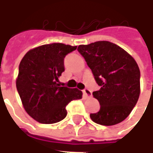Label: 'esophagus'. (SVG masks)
Segmentation results:
<instances>
[{
	"mask_svg": "<svg viewBox=\"0 0 153 153\" xmlns=\"http://www.w3.org/2000/svg\"><path fill=\"white\" fill-rule=\"evenodd\" d=\"M83 96H84L85 98H88V97H90L92 96V92L89 89H88V88H85L84 90H83Z\"/></svg>",
	"mask_w": 153,
	"mask_h": 153,
	"instance_id": "34e87169",
	"label": "esophagus"
}]
</instances>
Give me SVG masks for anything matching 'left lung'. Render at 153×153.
Here are the masks:
<instances>
[{
    "instance_id": "8db88e82",
    "label": "left lung",
    "mask_w": 153,
    "mask_h": 153,
    "mask_svg": "<svg viewBox=\"0 0 153 153\" xmlns=\"http://www.w3.org/2000/svg\"><path fill=\"white\" fill-rule=\"evenodd\" d=\"M78 51L101 86L93 93L101 106L99 111L90 114L92 120L106 126L122 122L134 109L140 94L137 62L126 51L107 41L79 45Z\"/></svg>"
}]
</instances>
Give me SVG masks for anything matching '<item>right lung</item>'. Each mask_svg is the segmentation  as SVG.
Wrapping results in <instances>:
<instances>
[{
  "label": "right lung",
  "instance_id": "add662e5",
  "mask_svg": "<svg viewBox=\"0 0 153 153\" xmlns=\"http://www.w3.org/2000/svg\"><path fill=\"white\" fill-rule=\"evenodd\" d=\"M76 48L63 43L42 45L28 51L20 61L16 88L26 112L36 121H60L66 116L67 105L82 98V91L59 83L64 58Z\"/></svg>",
  "mask_w": 153,
  "mask_h": 153
}]
</instances>
